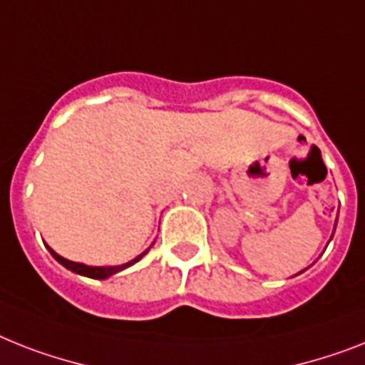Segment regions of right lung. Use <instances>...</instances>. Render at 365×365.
I'll return each instance as SVG.
<instances>
[{
  "mask_svg": "<svg viewBox=\"0 0 365 365\" xmlns=\"http://www.w3.org/2000/svg\"><path fill=\"white\" fill-rule=\"evenodd\" d=\"M46 247H48V245H46ZM48 251H50V255H52V257L58 260L59 264L65 266V268L71 269V272H75V274L91 277V279H106V277H110V275L118 274V272H121V269L129 268V266H133L135 262H138V260H140L142 257L148 253V251H144V253L138 255L136 259L129 260L127 264H121V266H86V264H80V262H73V260L63 259L61 255H58L54 250H50V247H48Z\"/></svg>",
  "mask_w": 365,
  "mask_h": 365,
  "instance_id": "1",
  "label": "right lung"
}]
</instances>
